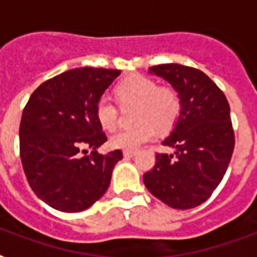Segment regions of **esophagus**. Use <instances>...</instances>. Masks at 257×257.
<instances>
[{
  "instance_id": "esophagus-1",
  "label": "esophagus",
  "mask_w": 257,
  "mask_h": 257,
  "mask_svg": "<svg viewBox=\"0 0 257 257\" xmlns=\"http://www.w3.org/2000/svg\"><path fill=\"white\" fill-rule=\"evenodd\" d=\"M136 155V151H124V157L125 159H131Z\"/></svg>"
}]
</instances>
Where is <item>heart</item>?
Returning <instances> with one entry per match:
<instances>
[{
    "label": "heart",
    "mask_w": 257,
    "mask_h": 257,
    "mask_svg": "<svg viewBox=\"0 0 257 257\" xmlns=\"http://www.w3.org/2000/svg\"><path fill=\"white\" fill-rule=\"evenodd\" d=\"M117 101L121 105H136V126L122 129L110 139L114 149L136 151L159 132H168L179 120L181 98L171 86H157V82L143 74H132L116 86ZM94 114L102 129L112 132L118 122V109L109 97H100Z\"/></svg>",
    "instance_id": "heart-1"
}]
</instances>
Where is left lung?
<instances>
[{
  "instance_id": "obj_1",
  "label": "left lung",
  "mask_w": 257,
  "mask_h": 257,
  "mask_svg": "<svg viewBox=\"0 0 257 257\" xmlns=\"http://www.w3.org/2000/svg\"><path fill=\"white\" fill-rule=\"evenodd\" d=\"M173 86L181 98V113L163 145L175 155L157 153L156 164L144 175L148 191L176 209L207 201L221 183L233 148L229 104L223 90L201 70L180 64L149 68Z\"/></svg>"
}]
</instances>
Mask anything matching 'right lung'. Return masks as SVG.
Returning <instances> with one entry per match:
<instances>
[{
	"mask_svg": "<svg viewBox=\"0 0 257 257\" xmlns=\"http://www.w3.org/2000/svg\"><path fill=\"white\" fill-rule=\"evenodd\" d=\"M120 70L77 68L42 82L20 124V156L30 188L49 207L74 213L104 195L122 152L96 151L106 136L94 114L97 100ZM92 152L88 157L85 148Z\"/></svg>",
	"mask_w": 257,
	"mask_h": 257,
	"instance_id": "add662e5",
	"label": "right lung"
}]
</instances>
